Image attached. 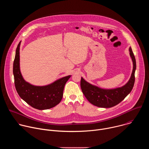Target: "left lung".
Returning <instances> with one entry per match:
<instances>
[{
	"label": "left lung",
	"instance_id": "obj_1",
	"mask_svg": "<svg viewBox=\"0 0 149 149\" xmlns=\"http://www.w3.org/2000/svg\"><path fill=\"white\" fill-rule=\"evenodd\" d=\"M129 52L133 67L131 77L124 86L113 89H104L88 82L81 77V88L82 91L91 104L98 107L110 108L119 104L132 91L135 81L134 74L136 62L131 47L129 48Z\"/></svg>",
	"mask_w": 149,
	"mask_h": 149
}]
</instances>
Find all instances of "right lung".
Segmentation results:
<instances>
[{
	"mask_svg": "<svg viewBox=\"0 0 149 149\" xmlns=\"http://www.w3.org/2000/svg\"><path fill=\"white\" fill-rule=\"evenodd\" d=\"M16 49L13 72L15 86L20 97L31 107L43 110L54 107L61 101L65 85L71 75L59 78L52 83L44 86H36L26 82L20 70V45Z\"/></svg>",
	"mask_w": 149,
	"mask_h": 149,
	"instance_id": "add662e5",
	"label": "right lung"
}]
</instances>
